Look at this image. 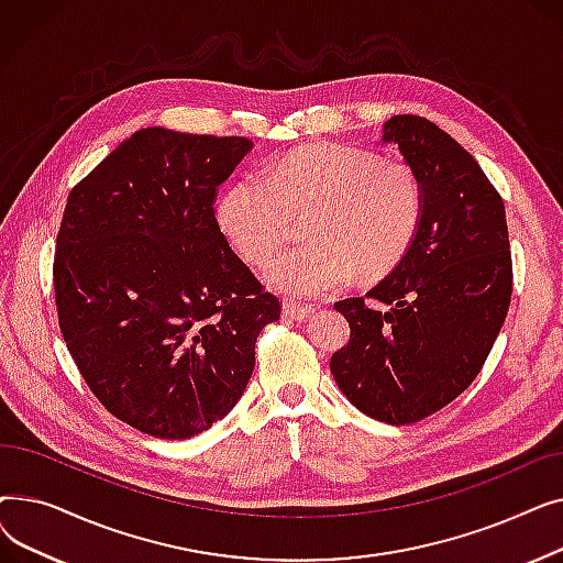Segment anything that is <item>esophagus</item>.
Wrapping results in <instances>:
<instances>
[{
  "label": "esophagus",
  "mask_w": 563,
  "mask_h": 563,
  "mask_svg": "<svg viewBox=\"0 0 563 563\" xmlns=\"http://www.w3.org/2000/svg\"><path fill=\"white\" fill-rule=\"evenodd\" d=\"M283 314L287 319H294V321H306L314 314V308L312 306H303V303H294V301H285L283 306Z\"/></svg>",
  "instance_id": "1"
}]
</instances>
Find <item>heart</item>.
Here are the masks:
<instances>
[{
    "mask_svg": "<svg viewBox=\"0 0 563 563\" xmlns=\"http://www.w3.org/2000/svg\"><path fill=\"white\" fill-rule=\"evenodd\" d=\"M301 214H310V244L278 255L266 280L314 299L349 285L358 269L369 278L395 269L422 228L424 185L404 159L333 143L291 153L262 177H242L217 205L225 240L251 266L276 255Z\"/></svg>",
    "mask_w": 563,
    "mask_h": 563,
    "instance_id": "b5f03b06",
    "label": "heart"
}]
</instances>
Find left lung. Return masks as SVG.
Returning <instances> with one entry per match:
<instances>
[{
  "mask_svg": "<svg viewBox=\"0 0 563 563\" xmlns=\"http://www.w3.org/2000/svg\"><path fill=\"white\" fill-rule=\"evenodd\" d=\"M383 141L418 170L424 219L386 278L335 303L351 338L331 372L365 416L401 427L433 416L477 378L509 312L514 266L505 202L459 141L412 113L393 115Z\"/></svg>",
  "mask_w": 563,
  "mask_h": 563,
  "instance_id": "1",
  "label": "left lung"
}]
</instances>
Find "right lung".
<instances>
[{"mask_svg": "<svg viewBox=\"0 0 563 563\" xmlns=\"http://www.w3.org/2000/svg\"><path fill=\"white\" fill-rule=\"evenodd\" d=\"M253 147L246 136L134 132L68 196L54 251L58 329L96 399L155 438L223 420L278 321L228 244L214 202Z\"/></svg>", "mask_w": 563, "mask_h": 563, "instance_id": "add662e5", "label": "right lung"}]
</instances>
